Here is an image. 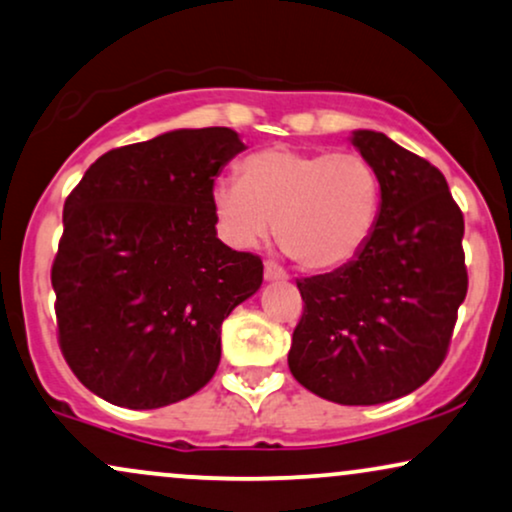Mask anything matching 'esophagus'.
<instances>
[{"mask_svg":"<svg viewBox=\"0 0 512 512\" xmlns=\"http://www.w3.org/2000/svg\"><path fill=\"white\" fill-rule=\"evenodd\" d=\"M263 275H266L268 282H280V280H287V270L282 266H277L275 261H266V268H263Z\"/></svg>","mask_w":512,"mask_h":512,"instance_id":"1","label":"esophagus"}]
</instances>
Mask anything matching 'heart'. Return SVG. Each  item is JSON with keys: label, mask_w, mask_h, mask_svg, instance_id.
<instances>
[{"label": "heart", "mask_w": 512, "mask_h": 512, "mask_svg": "<svg viewBox=\"0 0 512 512\" xmlns=\"http://www.w3.org/2000/svg\"><path fill=\"white\" fill-rule=\"evenodd\" d=\"M213 206L235 244L261 242L277 223L282 249L299 266L330 273L370 244L382 213V180L361 151L280 144L251 154L242 178H220Z\"/></svg>", "instance_id": "obj_1"}]
</instances>
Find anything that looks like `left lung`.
<instances>
[{"label":"left lung","instance_id":"1","mask_svg":"<svg viewBox=\"0 0 512 512\" xmlns=\"http://www.w3.org/2000/svg\"><path fill=\"white\" fill-rule=\"evenodd\" d=\"M353 144L380 173V223L349 266L296 280L304 313L287 361L320 399L375 406L422 387L449 353L468 294L465 220L430 161L382 132Z\"/></svg>","mask_w":512,"mask_h":512}]
</instances>
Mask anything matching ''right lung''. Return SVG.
Listing matches in <instances>:
<instances>
[{
  "mask_svg": "<svg viewBox=\"0 0 512 512\" xmlns=\"http://www.w3.org/2000/svg\"><path fill=\"white\" fill-rule=\"evenodd\" d=\"M244 149L230 128L106 151L63 204L56 334L73 375L113 406H170L208 384L220 325L263 261L216 237L213 180Z\"/></svg>",
  "mask_w": 512,
  "mask_h": 512,
  "instance_id": "add662e5",
  "label": "right lung"
}]
</instances>
